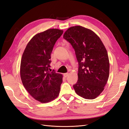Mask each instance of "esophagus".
Instances as JSON below:
<instances>
[{
	"mask_svg": "<svg viewBox=\"0 0 129 129\" xmlns=\"http://www.w3.org/2000/svg\"><path fill=\"white\" fill-rule=\"evenodd\" d=\"M68 75H69V74H68V73L63 74V76H64V77H67L68 76Z\"/></svg>",
	"mask_w": 129,
	"mask_h": 129,
	"instance_id": "34e87169",
	"label": "esophagus"
}]
</instances>
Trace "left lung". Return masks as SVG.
I'll return each instance as SVG.
<instances>
[{"label": "left lung", "instance_id": "1", "mask_svg": "<svg viewBox=\"0 0 129 129\" xmlns=\"http://www.w3.org/2000/svg\"><path fill=\"white\" fill-rule=\"evenodd\" d=\"M63 37L75 50L79 62L78 80L73 85L76 93L85 99L96 98L109 75V57L103 42L93 31L80 26L70 27Z\"/></svg>", "mask_w": 129, "mask_h": 129}]
</instances>
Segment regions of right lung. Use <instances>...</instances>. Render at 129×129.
Segmentation results:
<instances>
[{"mask_svg": "<svg viewBox=\"0 0 129 129\" xmlns=\"http://www.w3.org/2000/svg\"><path fill=\"white\" fill-rule=\"evenodd\" d=\"M63 32L58 29H49L35 35L27 45L21 57L22 83L29 94L41 103L50 102L59 94L63 76L54 70L51 72L49 70L50 54Z\"/></svg>", "mask_w": 129, "mask_h": 129, "instance_id": "add662e5", "label": "right lung"}]
</instances>
